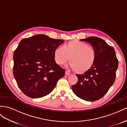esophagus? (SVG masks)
I'll use <instances>...</instances> for the list:
<instances>
[{
	"instance_id": "obj_1",
	"label": "esophagus",
	"mask_w": 127,
	"mask_h": 127,
	"mask_svg": "<svg viewBox=\"0 0 127 127\" xmlns=\"http://www.w3.org/2000/svg\"><path fill=\"white\" fill-rule=\"evenodd\" d=\"M65 74L66 76H69L70 74V73L69 71H65Z\"/></svg>"
}]
</instances>
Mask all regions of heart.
Masks as SVG:
<instances>
[{"label": "heart", "instance_id": "obj_1", "mask_svg": "<svg viewBox=\"0 0 127 127\" xmlns=\"http://www.w3.org/2000/svg\"><path fill=\"white\" fill-rule=\"evenodd\" d=\"M54 57L58 65H63L69 60L70 66L77 73H82L93 66L96 60V52L85 42L72 40L56 49Z\"/></svg>", "mask_w": 127, "mask_h": 127}]
</instances>
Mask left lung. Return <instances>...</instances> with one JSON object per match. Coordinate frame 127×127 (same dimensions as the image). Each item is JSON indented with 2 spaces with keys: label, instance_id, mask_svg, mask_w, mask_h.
I'll return each instance as SVG.
<instances>
[{
  "label": "left lung",
  "instance_id": "left-lung-1",
  "mask_svg": "<svg viewBox=\"0 0 127 127\" xmlns=\"http://www.w3.org/2000/svg\"><path fill=\"white\" fill-rule=\"evenodd\" d=\"M80 40L92 45L96 52V60L90 70L76 74L78 82L72 89L80 99L95 101L105 95L114 83L118 60L114 49L102 38L91 36Z\"/></svg>",
  "mask_w": 127,
  "mask_h": 127
}]
</instances>
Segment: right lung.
Here are the masks:
<instances>
[{"mask_svg": "<svg viewBox=\"0 0 127 127\" xmlns=\"http://www.w3.org/2000/svg\"><path fill=\"white\" fill-rule=\"evenodd\" d=\"M64 41L44 34L24 38L13 54V75L26 95L39 98L49 95L65 70L55 62L54 51Z\"/></svg>", "mask_w": 127, "mask_h": 127, "instance_id": "1", "label": "right lung"}]
</instances>
